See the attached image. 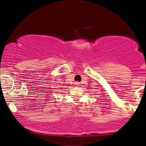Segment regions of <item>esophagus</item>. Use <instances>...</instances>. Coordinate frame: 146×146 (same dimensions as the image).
<instances>
[{"label": "esophagus", "instance_id": "34e87169", "mask_svg": "<svg viewBox=\"0 0 146 146\" xmlns=\"http://www.w3.org/2000/svg\"><path fill=\"white\" fill-rule=\"evenodd\" d=\"M79 82H75V85H78Z\"/></svg>", "mask_w": 146, "mask_h": 146}]
</instances>
